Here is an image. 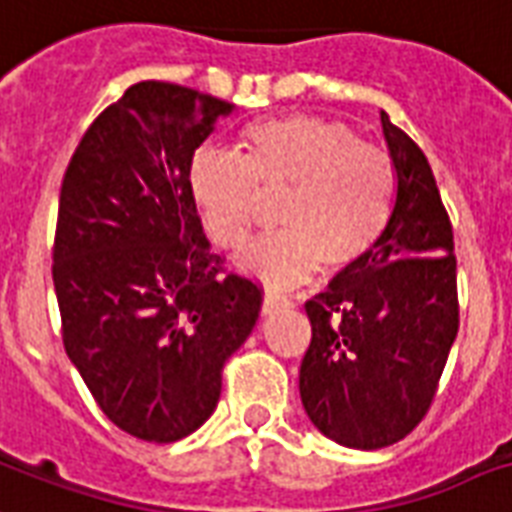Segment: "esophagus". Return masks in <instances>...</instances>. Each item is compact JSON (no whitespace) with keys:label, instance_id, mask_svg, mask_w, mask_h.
<instances>
[{"label":"esophagus","instance_id":"1","mask_svg":"<svg viewBox=\"0 0 512 512\" xmlns=\"http://www.w3.org/2000/svg\"><path fill=\"white\" fill-rule=\"evenodd\" d=\"M292 300L284 298V295H276V292H265L263 295V314L265 317H271L276 311H284V308H290Z\"/></svg>","mask_w":512,"mask_h":512}]
</instances>
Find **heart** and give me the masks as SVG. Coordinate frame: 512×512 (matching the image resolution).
Segmentation results:
<instances>
[{"label": "heart", "instance_id": "b5f03b06", "mask_svg": "<svg viewBox=\"0 0 512 512\" xmlns=\"http://www.w3.org/2000/svg\"><path fill=\"white\" fill-rule=\"evenodd\" d=\"M287 190L279 228L239 257L271 287H292L327 271H349L384 239L397 201L395 163L349 126L317 115H279L249 123L239 158L198 150L187 166V193L209 236L241 249L255 228L260 193Z\"/></svg>", "mask_w": 512, "mask_h": 512}]
</instances>
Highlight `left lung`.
<instances>
[{"label":"left lung","mask_w":512,"mask_h":512,"mask_svg":"<svg viewBox=\"0 0 512 512\" xmlns=\"http://www.w3.org/2000/svg\"><path fill=\"white\" fill-rule=\"evenodd\" d=\"M397 201L384 239L308 300L300 400L346 448L392 446L427 413L459 330L454 230L424 152L381 112Z\"/></svg>","instance_id":"left-lung-1"}]
</instances>
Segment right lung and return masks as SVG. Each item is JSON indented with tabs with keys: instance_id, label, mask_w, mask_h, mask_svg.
Instances as JSON below:
<instances>
[{
	"instance_id": "obj_1",
	"label": "right lung",
	"mask_w": 512,
	"mask_h": 512,
	"mask_svg": "<svg viewBox=\"0 0 512 512\" xmlns=\"http://www.w3.org/2000/svg\"><path fill=\"white\" fill-rule=\"evenodd\" d=\"M233 104L144 80L77 144L61 185L53 284L64 349L112 424L174 443L217 408L260 287L222 271L187 166Z\"/></svg>"
}]
</instances>
